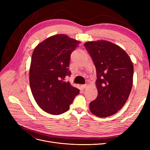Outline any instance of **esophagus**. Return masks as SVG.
<instances>
[{"label": "esophagus", "instance_id": "34e87169", "mask_svg": "<svg viewBox=\"0 0 150 150\" xmlns=\"http://www.w3.org/2000/svg\"><path fill=\"white\" fill-rule=\"evenodd\" d=\"M86 88H87V85H86V84H84V85H82V86H81V88H82L83 89H86Z\"/></svg>", "mask_w": 150, "mask_h": 150}]
</instances>
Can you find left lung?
Wrapping results in <instances>:
<instances>
[{"instance_id": "obj_1", "label": "left lung", "mask_w": 150, "mask_h": 150, "mask_svg": "<svg viewBox=\"0 0 150 150\" xmlns=\"http://www.w3.org/2000/svg\"><path fill=\"white\" fill-rule=\"evenodd\" d=\"M84 46L96 69L98 96L89 110L98 117L115 114L125 105L133 86V64L128 54L105 40L88 41Z\"/></svg>"}]
</instances>
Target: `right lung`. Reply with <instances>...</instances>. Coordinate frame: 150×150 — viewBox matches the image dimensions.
Listing matches in <instances>:
<instances>
[{"mask_svg":"<svg viewBox=\"0 0 150 150\" xmlns=\"http://www.w3.org/2000/svg\"><path fill=\"white\" fill-rule=\"evenodd\" d=\"M81 42L65 34L51 36L34 50L29 69L32 94L38 106L51 115L68 111L79 90L65 81L70 76L71 54Z\"/></svg>","mask_w":150,"mask_h":150,"instance_id":"1","label":"right lung"}]
</instances>
